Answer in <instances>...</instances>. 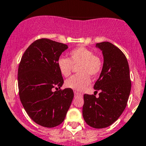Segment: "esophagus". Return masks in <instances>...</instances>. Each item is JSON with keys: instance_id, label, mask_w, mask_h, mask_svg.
I'll list each match as a JSON object with an SVG mask.
<instances>
[{"instance_id": "1", "label": "esophagus", "mask_w": 146, "mask_h": 146, "mask_svg": "<svg viewBox=\"0 0 146 146\" xmlns=\"http://www.w3.org/2000/svg\"><path fill=\"white\" fill-rule=\"evenodd\" d=\"M74 94H75V96H81V94L79 93V92H76V91H75V92H74Z\"/></svg>"}]
</instances>
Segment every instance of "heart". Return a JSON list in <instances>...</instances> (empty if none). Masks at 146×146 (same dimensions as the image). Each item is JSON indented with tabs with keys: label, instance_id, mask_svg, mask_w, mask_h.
<instances>
[{
	"label": "heart",
	"instance_id": "b5f03b06",
	"mask_svg": "<svg viewBox=\"0 0 146 146\" xmlns=\"http://www.w3.org/2000/svg\"><path fill=\"white\" fill-rule=\"evenodd\" d=\"M58 69L65 77L70 76L73 66L77 67L78 74L70 77L65 81L68 88L76 91H82L92 82L90 77H96L102 70V58L94 54L93 51L84 47L73 49L69 52V59L65 57L58 58Z\"/></svg>",
	"mask_w": 146,
	"mask_h": 146
}]
</instances>
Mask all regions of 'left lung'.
Returning a JSON list of instances; mask_svg holds the SVG:
<instances>
[{
    "mask_svg": "<svg viewBox=\"0 0 146 146\" xmlns=\"http://www.w3.org/2000/svg\"><path fill=\"white\" fill-rule=\"evenodd\" d=\"M102 51L104 64L94 84V94H84L83 117L94 128H104L120 117L127 106L131 90L130 68L124 53L113 44H96ZM100 92L99 97L96 93Z\"/></svg>",
    "mask_w": 146,
    "mask_h": 146,
    "instance_id": "1",
    "label": "left lung"
}]
</instances>
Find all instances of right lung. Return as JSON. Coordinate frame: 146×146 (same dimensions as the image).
Masks as SVG:
<instances>
[{
    "label": "right lung",
    "instance_id": "add662e5",
    "mask_svg": "<svg viewBox=\"0 0 146 146\" xmlns=\"http://www.w3.org/2000/svg\"><path fill=\"white\" fill-rule=\"evenodd\" d=\"M68 47L46 38L37 39L26 50L19 65L18 86L21 104L30 118L42 127L60 125L74 96L71 88L60 89L64 81L57 64ZM53 88L56 91L54 92Z\"/></svg>",
    "mask_w": 146,
    "mask_h": 146
}]
</instances>
